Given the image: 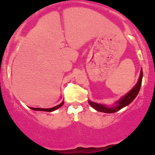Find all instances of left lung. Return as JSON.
<instances>
[{
  "label": "left lung",
  "mask_w": 155,
  "mask_h": 155,
  "mask_svg": "<svg viewBox=\"0 0 155 155\" xmlns=\"http://www.w3.org/2000/svg\"><path fill=\"white\" fill-rule=\"evenodd\" d=\"M142 79H143V70L142 68H141L140 77H139L138 81L137 83H136L135 87H134L129 93H127L124 96H123L120 100H119L117 102V105L115 106L112 107H107L104 105L96 104V103H94V102H91L90 101H89V104L91 107H94V108L97 111L103 112V113H115V112L120 110L123 108V107L125 106H127V105H128L129 104H131V103L133 101L134 98H135L136 97V96L138 95L139 91H140L141 83H142Z\"/></svg>",
  "instance_id": "1"
}]
</instances>
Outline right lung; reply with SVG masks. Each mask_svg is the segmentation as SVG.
I'll return each instance as SVG.
<instances>
[{
	"label": "right lung",
	"instance_id": "add662e5",
	"mask_svg": "<svg viewBox=\"0 0 155 155\" xmlns=\"http://www.w3.org/2000/svg\"><path fill=\"white\" fill-rule=\"evenodd\" d=\"M63 104H64V101L61 102L59 105H57V106H54L53 107H50V108H40V107H30V108L34 110H41V111H46V112H52L55 110L59 108V107H61Z\"/></svg>",
	"mask_w": 155,
	"mask_h": 155
}]
</instances>
